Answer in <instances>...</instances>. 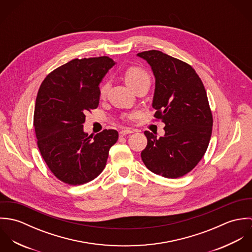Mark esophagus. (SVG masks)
Returning <instances> with one entry per match:
<instances>
[{
	"label": "esophagus",
	"mask_w": 252,
	"mask_h": 252,
	"mask_svg": "<svg viewBox=\"0 0 252 252\" xmlns=\"http://www.w3.org/2000/svg\"><path fill=\"white\" fill-rule=\"evenodd\" d=\"M132 133H133L132 130L125 129V130H121V131L119 132V136H120V137H124V136H126V135H128V134H132Z\"/></svg>",
	"instance_id": "obj_1"
}]
</instances>
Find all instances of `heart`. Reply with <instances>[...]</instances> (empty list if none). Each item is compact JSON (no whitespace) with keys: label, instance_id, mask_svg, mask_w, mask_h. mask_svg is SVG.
<instances>
[{"label":"heart","instance_id":"1","mask_svg":"<svg viewBox=\"0 0 252 252\" xmlns=\"http://www.w3.org/2000/svg\"><path fill=\"white\" fill-rule=\"evenodd\" d=\"M124 76H125V80L127 82V84L133 89L135 88L137 85L142 84V83H146V84H150V75L149 73L144 70V68L139 67V66H132L129 67L125 72H124ZM110 83L108 80H105L100 88H99V96L100 98H105L108 94V89H109ZM125 119L130 120L134 117V114H125L123 116Z\"/></svg>","mask_w":252,"mask_h":252}]
</instances>
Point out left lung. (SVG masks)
I'll return each mask as SVG.
<instances>
[{
  "mask_svg": "<svg viewBox=\"0 0 252 252\" xmlns=\"http://www.w3.org/2000/svg\"><path fill=\"white\" fill-rule=\"evenodd\" d=\"M155 76L152 107L155 120L165 123L159 139L145 131L142 160L152 173L178 179L191 172L205 155L213 132V113L205 86L187 63L158 50L138 53Z\"/></svg>",
  "mask_w": 252,
  "mask_h": 252,
  "instance_id": "left-lung-1",
  "label": "left lung"
}]
</instances>
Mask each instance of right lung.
Here are the masks:
<instances>
[{
  "label": "right lung",
  "mask_w": 252,
  "mask_h": 252,
  "mask_svg": "<svg viewBox=\"0 0 252 252\" xmlns=\"http://www.w3.org/2000/svg\"><path fill=\"white\" fill-rule=\"evenodd\" d=\"M114 62L108 56L73 59L49 72L36 95V144L50 172L70 185L96 179L105 169L118 132H83L85 113L99 106V84Z\"/></svg>",
  "instance_id": "right-lung-1"
}]
</instances>
